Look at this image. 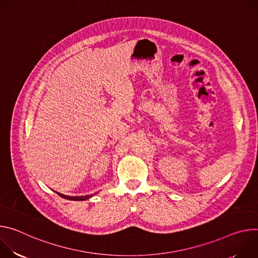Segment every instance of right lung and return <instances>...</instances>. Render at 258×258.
<instances>
[{"mask_svg":"<svg viewBox=\"0 0 258 258\" xmlns=\"http://www.w3.org/2000/svg\"><path fill=\"white\" fill-rule=\"evenodd\" d=\"M57 194H58L61 198L67 199V200H72V201H84V200H87V199H89L90 197L93 196V195H91V196H83V197H70V196L59 194V192H57Z\"/></svg>","mask_w":258,"mask_h":258,"instance_id":"1","label":"right lung"}]
</instances>
